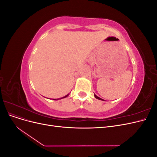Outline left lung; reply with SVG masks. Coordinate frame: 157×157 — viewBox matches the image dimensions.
<instances>
[{
	"instance_id": "1",
	"label": "left lung",
	"mask_w": 157,
	"mask_h": 157,
	"mask_svg": "<svg viewBox=\"0 0 157 157\" xmlns=\"http://www.w3.org/2000/svg\"><path fill=\"white\" fill-rule=\"evenodd\" d=\"M94 96H95V98H96V99H99V100H103V99H102L101 98H99L98 96H96V95H95V94H94Z\"/></svg>"
}]
</instances>
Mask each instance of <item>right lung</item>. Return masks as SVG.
<instances>
[{
  "label": "right lung",
  "instance_id": "right-lung-1",
  "mask_svg": "<svg viewBox=\"0 0 157 157\" xmlns=\"http://www.w3.org/2000/svg\"><path fill=\"white\" fill-rule=\"evenodd\" d=\"M69 94H67V95H66V96H64V97H62V98H58V99H54V100H58V99H63V98H66V97H67L68 96H69Z\"/></svg>",
  "mask_w": 157,
  "mask_h": 157
}]
</instances>
